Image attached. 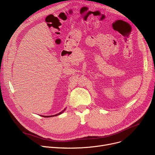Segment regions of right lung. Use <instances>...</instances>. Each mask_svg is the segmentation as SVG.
Returning a JSON list of instances; mask_svg holds the SVG:
<instances>
[{
	"mask_svg": "<svg viewBox=\"0 0 155 155\" xmlns=\"http://www.w3.org/2000/svg\"><path fill=\"white\" fill-rule=\"evenodd\" d=\"M65 109H64L63 111H62V112H59V114H55V115H53V116H43V117H54V116H58V115H60V114H61L62 113V112L65 110Z\"/></svg>",
	"mask_w": 155,
	"mask_h": 155,
	"instance_id": "add662e5",
	"label": "right lung"
}]
</instances>
